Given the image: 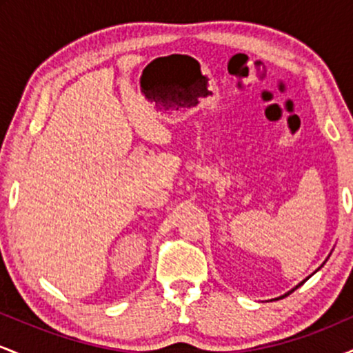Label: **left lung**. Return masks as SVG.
I'll return each mask as SVG.
<instances>
[{"mask_svg": "<svg viewBox=\"0 0 353 353\" xmlns=\"http://www.w3.org/2000/svg\"><path fill=\"white\" fill-rule=\"evenodd\" d=\"M329 257H330V255H329ZM323 264H325V262H323ZM323 264H322V265H323ZM322 265H320V267H322ZM320 267H319V269H320ZM319 269H317V270H319ZM317 270H315V272H317ZM309 277H310V275H309ZM309 277H307V279H309ZM307 279H303V281H302V282H299V283H297V285H295V287H294V289H290V290H289V292H285V294H283V295H281V297H277V299H283V297H287V295H289L290 292H294V290H297V289H299V287H301V285H302V283L307 281Z\"/></svg>", "mask_w": 353, "mask_h": 353, "instance_id": "obj_1", "label": "left lung"}]
</instances>
